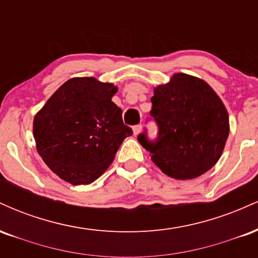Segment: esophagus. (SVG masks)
Listing matches in <instances>:
<instances>
[{
    "label": "esophagus",
    "mask_w": 258,
    "mask_h": 258,
    "mask_svg": "<svg viewBox=\"0 0 258 258\" xmlns=\"http://www.w3.org/2000/svg\"><path fill=\"white\" fill-rule=\"evenodd\" d=\"M141 132H142V125H137V126L133 127V133H135L136 136L139 135Z\"/></svg>",
    "instance_id": "obj_1"
}]
</instances>
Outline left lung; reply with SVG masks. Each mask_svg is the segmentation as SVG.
I'll return each mask as SVG.
<instances>
[{
    "instance_id": "1",
    "label": "left lung",
    "mask_w": 258,
    "mask_h": 258,
    "mask_svg": "<svg viewBox=\"0 0 258 258\" xmlns=\"http://www.w3.org/2000/svg\"><path fill=\"white\" fill-rule=\"evenodd\" d=\"M150 116L159 127L156 141L147 133L138 142L154 164L176 179H193L214 167L229 135L226 106L204 80L174 74L154 88Z\"/></svg>"
}]
</instances>
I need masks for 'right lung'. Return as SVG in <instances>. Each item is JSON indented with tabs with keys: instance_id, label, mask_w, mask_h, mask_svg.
I'll list each match as a JSON object with an SVG mask.
<instances>
[{
	"instance_id": "right-lung-1",
	"label": "right lung",
	"mask_w": 258,
	"mask_h": 258,
	"mask_svg": "<svg viewBox=\"0 0 258 258\" xmlns=\"http://www.w3.org/2000/svg\"><path fill=\"white\" fill-rule=\"evenodd\" d=\"M117 88L94 78L68 80L34 119L37 152L59 178L90 184L110 166L123 139L132 136L111 98Z\"/></svg>"
}]
</instances>
